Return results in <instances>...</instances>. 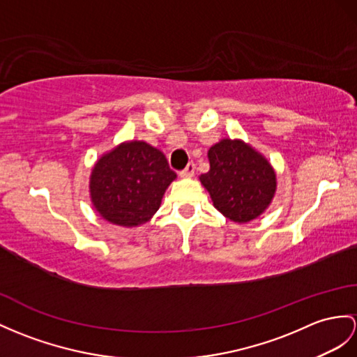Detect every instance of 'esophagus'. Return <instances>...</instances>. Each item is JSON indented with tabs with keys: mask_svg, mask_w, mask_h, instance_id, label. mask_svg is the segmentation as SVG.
<instances>
[{
	"mask_svg": "<svg viewBox=\"0 0 357 357\" xmlns=\"http://www.w3.org/2000/svg\"><path fill=\"white\" fill-rule=\"evenodd\" d=\"M194 172H195V165L194 163H188V167L183 171H180V177L190 178V177L194 176Z\"/></svg>",
	"mask_w": 357,
	"mask_h": 357,
	"instance_id": "obj_1",
	"label": "esophagus"
}]
</instances>
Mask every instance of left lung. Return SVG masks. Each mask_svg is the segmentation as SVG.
Segmentation results:
<instances>
[{
    "label": "left lung",
    "instance_id": "left-lung-1",
    "mask_svg": "<svg viewBox=\"0 0 357 357\" xmlns=\"http://www.w3.org/2000/svg\"><path fill=\"white\" fill-rule=\"evenodd\" d=\"M211 169L199 181L213 206L233 222H250L271 204L277 178L262 154L241 139H222L207 153Z\"/></svg>",
    "mask_w": 357,
    "mask_h": 357
}]
</instances>
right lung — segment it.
I'll use <instances>...</instances> for the list:
<instances>
[{"mask_svg":"<svg viewBox=\"0 0 357 357\" xmlns=\"http://www.w3.org/2000/svg\"><path fill=\"white\" fill-rule=\"evenodd\" d=\"M176 177L158 149L144 141L123 142L95 163L89 181L92 204L106 221L136 227L159 211Z\"/></svg>","mask_w":357,"mask_h":357,"instance_id":"right-lung-1","label":"right lung"}]
</instances>
